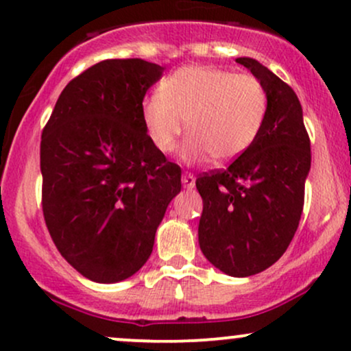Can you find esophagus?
I'll use <instances>...</instances> for the list:
<instances>
[{
  "mask_svg": "<svg viewBox=\"0 0 351 351\" xmlns=\"http://www.w3.org/2000/svg\"><path fill=\"white\" fill-rule=\"evenodd\" d=\"M181 181H183V186L184 188H195V181L196 178L193 176V173H183V176H181Z\"/></svg>",
  "mask_w": 351,
  "mask_h": 351,
  "instance_id": "34e87169",
  "label": "esophagus"
}]
</instances>
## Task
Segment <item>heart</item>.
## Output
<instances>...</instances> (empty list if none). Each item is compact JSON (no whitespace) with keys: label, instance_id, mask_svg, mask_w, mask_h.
Listing matches in <instances>:
<instances>
[{"label":"heart","instance_id":"1","mask_svg":"<svg viewBox=\"0 0 351 351\" xmlns=\"http://www.w3.org/2000/svg\"><path fill=\"white\" fill-rule=\"evenodd\" d=\"M264 84L251 74L209 66H186L162 80L158 94L142 102L148 140L160 153H171L186 123L188 163L239 158L256 143L267 117Z\"/></svg>","mask_w":351,"mask_h":351}]
</instances>
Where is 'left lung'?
I'll list each match as a JSON object with an SVG mask.
<instances>
[{
  "mask_svg": "<svg viewBox=\"0 0 351 351\" xmlns=\"http://www.w3.org/2000/svg\"><path fill=\"white\" fill-rule=\"evenodd\" d=\"M264 84L267 117L256 143L223 170L196 178L203 213L199 247L232 277L265 271L291 244L304 209L310 138L291 86L251 58H237Z\"/></svg>",
  "mask_w": 351,
  "mask_h": 351,
  "instance_id": "1",
  "label": "left lung"
}]
</instances>
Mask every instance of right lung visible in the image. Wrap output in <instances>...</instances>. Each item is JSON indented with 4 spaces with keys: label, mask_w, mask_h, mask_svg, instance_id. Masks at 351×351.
<instances>
[{
    "label": "right lung",
    "mask_w": 351,
    "mask_h": 351,
    "mask_svg": "<svg viewBox=\"0 0 351 351\" xmlns=\"http://www.w3.org/2000/svg\"><path fill=\"white\" fill-rule=\"evenodd\" d=\"M163 67L107 59L60 92L43 128V215L60 256L87 279L134 276L181 189V168L148 140L142 102Z\"/></svg>",
    "instance_id": "add662e5"
}]
</instances>
